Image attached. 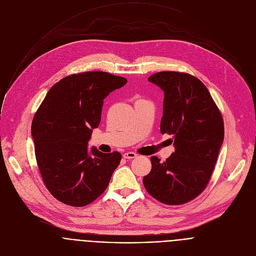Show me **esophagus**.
<instances>
[{
	"mask_svg": "<svg viewBox=\"0 0 256 256\" xmlns=\"http://www.w3.org/2000/svg\"><path fill=\"white\" fill-rule=\"evenodd\" d=\"M138 155L136 154V153H134V152H126V153H124V155H122V157L124 158V159H134V158H136Z\"/></svg>",
	"mask_w": 256,
	"mask_h": 256,
	"instance_id": "1",
	"label": "esophagus"
}]
</instances>
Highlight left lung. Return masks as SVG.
I'll return each instance as SVG.
<instances>
[{
	"label": "left lung",
	"instance_id": "8db88e82",
	"mask_svg": "<svg viewBox=\"0 0 256 256\" xmlns=\"http://www.w3.org/2000/svg\"><path fill=\"white\" fill-rule=\"evenodd\" d=\"M148 80L164 92L161 134H172L174 153L151 158L144 188L170 206L196 198L208 186L224 140V122L204 83L186 72H159Z\"/></svg>",
	"mask_w": 256,
	"mask_h": 256
}]
</instances>
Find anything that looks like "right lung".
<instances>
[{
	"instance_id": "add662e5",
	"label": "right lung",
	"mask_w": 256,
	"mask_h": 256,
	"mask_svg": "<svg viewBox=\"0 0 256 256\" xmlns=\"http://www.w3.org/2000/svg\"><path fill=\"white\" fill-rule=\"evenodd\" d=\"M128 80L106 72L70 75L56 83L31 126L38 169L60 202L84 206L107 188L122 155L102 153L88 142L101 120L103 100Z\"/></svg>"
}]
</instances>
